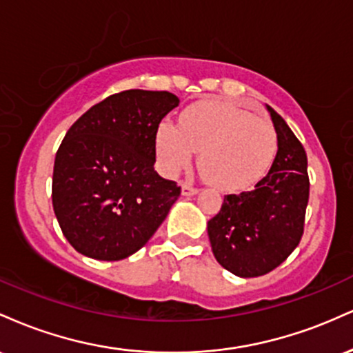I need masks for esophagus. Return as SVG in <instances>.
<instances>
[{
	"label": "esophagus",
	"instance_id": "1",
	"mask_svg": "<svg viewBox=\"0 0 353 353\" xmlns=\"http://www.w3.org/2000/svg\"><path fill=\"white\" fill-rule=\"evenodd\" d=\"M199 192V189L194 188L190 184H182V196H194V194Z\"/></svg>",
	"mask_w": 353,
	"mask_h": 353
}]
</instances>
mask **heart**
<instances>
[{"mask_svg":"<svg viewBox=\"0 0 353 353\" xmlns=\"http://www.w3.org/2000/svg\"><path fill=\"white\" fill-rule=\"evenodd\" d=\"M275 148L277 136L269 121L225 101H197L182 111L179 128L163 121L156 129L157 159L165 174H179L199 151L204 177L224 190L249 188L261 179Z\"/></svg>","mask_w":353,"mask_h":353,"instance_id":"obj_1","label":"heart"}]
</instances>
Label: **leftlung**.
<instances>
[{
	"mask_svg": "<svg viewBox=\"0 0 353 353\" xmlns=\"http://www.w3.org/2000/svg\"><path fill=\"white\" fill-rule=\"evenodd\" d=\"M277 132V154L252 190L228 194L208 222L214 257L239 277L269 274L294 252L303 236L309 204L307 154L292 129L267 108Z\"/></svg>",
	"mask_w": 353,
	"mask_h": 353,
	"instance_id": "1",
	"label": "left lung"
}]
</instances>
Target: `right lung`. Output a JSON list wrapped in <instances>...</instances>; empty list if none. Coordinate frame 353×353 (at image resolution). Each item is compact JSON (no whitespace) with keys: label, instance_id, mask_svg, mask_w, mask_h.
<instances>
[{"label":"right lung","instance_id":"obj_1","mask_svg":"<svg viewBox=\"0 0 353 353\" xmlns=\"http://www.w3.org/2000/svg\"><path fill=\"white\" fill-rule=\"evenodd\" d=\"M179 98L128 89L88 109L64 136L52 171V208L86 257L121 261L154 236L181 188L154 171L156 129Z\"/></svg>","mask_w":353,"mask_h":353}]
</instances>
